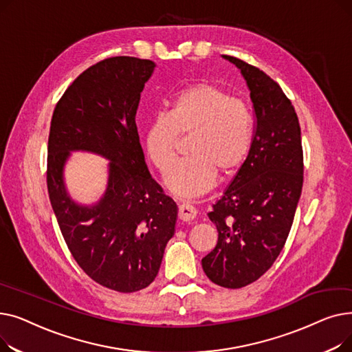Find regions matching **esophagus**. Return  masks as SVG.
<instances>
[{
    "label": "esophagus",
    "mask_w": 352,
    "mask_h": 352,
    "mask_svg": "<svg viewBox=\"0 0 352 352\" xmlns=\"http://www.w3.org/2000/svg\"><path fill=\"white\" fill-rule=\"evenodd\" d=\"M197 217V210L190 202H181L178 207V218L182 221H192Z\"/></svg>",
    "instance_id": "esophagus-1"
}]
</instances>
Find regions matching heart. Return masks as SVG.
Instances as JSON below:
<instances>
[{
	"mask_svg": "<svg viewBox=\"0 0 352 352\" xmlns=\"http://www.w3.org/2000/svg\"><path fill=\"white\" fill-rule=\"evenodd\" d=\"M192 134L188 158L178 161L164 182L173 194L194 198L207 192L217 170L230 174L241 165L252 142V118L248 108L211 84L182 89L168 113L155 116L146 125L145 153L161 173L174 161L178 137Z\"/></svg>",
	"mask_w": 352,
	"mask_h": 352,
	"instance_id": "b5f03b06",
	"label": "heart"
}]
</instances>
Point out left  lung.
<instances>
[{"label":"left lung","instance_id":"obj_1","mask_svg":"<svg viewBox=\"0 0 352 352\" xmlns=\"http://www.w3.org/2000/svg\"><path fill=\"white\" fill-rule=\"evenodd\" d=\"M244 77L255 113L247 160L212 206L215 248L202 258L208 278L243 288L265 274L287 241L302 191V145L298 117L281 87L267 74L230 55Z\"/></svg>","mask_w":352,"mask_h":352}]
</instances>
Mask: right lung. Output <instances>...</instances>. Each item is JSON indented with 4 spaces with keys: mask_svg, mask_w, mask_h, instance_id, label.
Here are the masks:
<instances>
[{
    "mask_svg": "<svg viewBox=\"0 0 352 352\" xmlns=\"http://www.w3.org/2000/svg\"><path fill=\"white\" fill-rule=\"evenodd\" d=\"M155 63L113 57L85 69L54 109L47 186L74 260L102 287L135 292L158 274L175 232L178 207L146 168L135 124L145 82ZM110 162L103 197L81 205L67 192L63 171L71 152Z\"/></svg>",
    "mask_w": 352,
    "mask_h": 352,
    "instance_id": "1",
    "label": "right lung"
}]
</instances>
